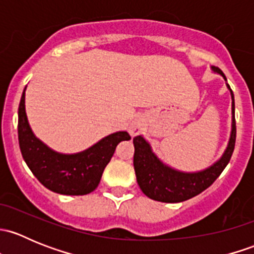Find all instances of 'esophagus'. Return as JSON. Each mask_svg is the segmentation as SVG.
Here are the masks:
<instances>
[{
  "label": "esophagus",
  "instance_id": "obj_1",
  "mask_svg": "<svg viewBox=\"0 0 254 254\" xmlns=\"http://www.w3.org/2000/svg\"><path fill=\"white\" fill-rule=\"evenodd\" d=\"M142 127H143V123L140 122V120H136V122H134L131 124V127H130V134L131 135H137L141 132L142 130Z\"/></svg>",
  "mask_w": 254,
  "mask_h": 254
}]
</instances>
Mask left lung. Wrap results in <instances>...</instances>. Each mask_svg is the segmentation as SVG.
<instances>
[{"label": "left lung", "mask_w": 254, "mask_h": 254, "mask_svg": "<svg viewBox=\"0 0 254 254\" xmlns=\"http://www.w3.org/2000/svg\"><path fill=\"white\" fill-rule=\"evenodd\" d=\"M212 70L224 76L217 67ZM230 88V86H227ZM232 96V131L229 146L224 156L215 165L198 173H182L163 165L151 151L150 145L142 136L134 137V168L137 184L142 193L148 198L163 203H181L198 195L209 188L231 160L236 142V120H235V99Z\"/></svg>", "instance_id": "8db88e82"}]
</instances>
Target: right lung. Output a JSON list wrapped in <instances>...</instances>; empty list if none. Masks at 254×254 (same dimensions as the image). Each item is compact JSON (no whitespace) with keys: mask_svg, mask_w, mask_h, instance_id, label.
<instances>
[{"mask_svg":"<svg viewBox=\"0 0 254 254\" xmlns=\"http://www.w3.org/2000/svg\"><path fill=\"white\" fill-rule=\"evenodd\" d=\"M23 91L18 108V141L20 152L38 181L55 193L84 195L98 187L102 175L114 155L118 143L130 140L127 131L104 137L77 155H60L37 139L27 120Z\"/></svg>","mask_w":254,"mask_h":254,"instance_id":"obj_1","label":"right lung"}]
</instances>
